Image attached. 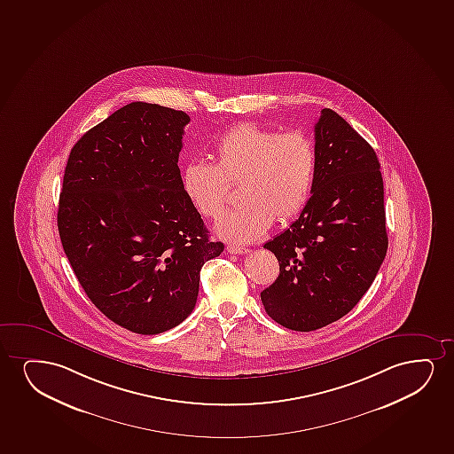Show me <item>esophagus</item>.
Listing matches in <instances>:
<instances>
[{
	"mask_svg": "<svg viewBox=\"0 0 454 454\" xmlns=\"http://www.w3.org/2000/svg\"><path fill=\"white\" fill-rule=\"evenodd\" d=\"M228 253L231 254H247L251 253V249H247V247H234V245H228Z\"/></svg>",
	"mask_w": 454,
	"mask_h": 454,
	"instance_id": "1",
	"label": "esophagus"
}]
</instances>
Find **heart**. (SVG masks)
I'll return each instance as SVG.
<instances>
[{"label":"heart","mask_w":454,"mask_h":454,"mask_svg":"<svg viewBox=\"0 0 454 454\" xmlns=\"http://www.w3.org/2000/svg\"><path fill=\"white\" fill-rule=\"evenodd\" d=\"M214 165L191 161L183 168L182 188L201 217L222 215L230 186L239 188L234 211L218 220L222 240L247 245L270 230L272 220L288 222L301 214L316 176V146L301 130L278 134L259 124L240 123L218 138Z\"/></svg>","instance_id":"obj_1"}]
</instances>
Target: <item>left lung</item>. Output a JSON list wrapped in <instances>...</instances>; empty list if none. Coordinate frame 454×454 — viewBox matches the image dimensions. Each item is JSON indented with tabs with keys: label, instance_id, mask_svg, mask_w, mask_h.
I'll return each instance as SVG.
<instances>
[{
	"label": "left lung",
	"instance_id": "1",
	"mask_svg": "<svg viewBox=\"0 0 454 454\" xmlns=\"http://www.w3.org/2000/svg\"><path fill=\"white\" fill-rule=\"evenodd\" d=\"M314 138L311 197L294 223L265 243L280 272L260 293L272 320L303 333L351 311L372 286L388 247L374 149L331 109H322Z\"/></svg>",
	"mask_w": 454,
	"mask_h": 454
}]
</instances>
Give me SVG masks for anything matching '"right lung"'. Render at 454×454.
I'll use <instances>...</instances> for the list:
<instances>
[{
  "label": "right lung",
  "mask_w": 454,
  "mask_h": 454,
  "mask_svg": "<svg viewBox=\"0 0 454 454\" xmlns=\"http://www.w3.org/2000/svg\"><path fill=\"white\" fill-rule=\"evenodd\" d=\"M188 114L134 101L72 147L59 239L84 293L114 324L160 334L182 324L201 266L223 253L183 192Z\"/></svg>",
  "instance_id": "1"
}]
</instances>
